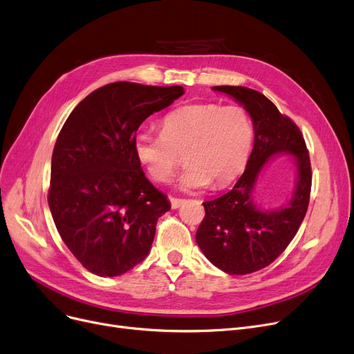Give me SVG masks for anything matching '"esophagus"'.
<instances>
[{
	"label": "esophagus",
	"mask_w": 354,
	"mask_h": 354,
	"mask_svg": "<svg viewBox=\"0 0 354 354\" xmlns=\"http://www.w3.org/2000/svg\"><path fill=\"white\" fill-rule=\"evenodd\" d=\"M169 201H171L172 208H179L183 203H185V199H182V198H175V196H169Z\"/></svg>",
	"instance_id": "esophagus-1"
}]
</instances>
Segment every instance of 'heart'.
Returning a JSON list of instances; mask_svg holds the SVG:
<instances>
[{
  "label": "heart",
  "instance_id": "b5f03b06",
  "mask_svg": "<svg viewBox=\"0 0 354 354\" xmlns=\"http://www.w3.org/2000/svg\"><path fill=\"white\" fill-rule=\"evenodd\" d=\"M252 142V118L241 105L194 104L169 113L162 120V133H137L134 151L149 176L160 183L172 179L185 155L188 166L179 187L195 191L209 182L221 188L236 179Z\"/></svg>",
  "mask_w": 354,
  "mask_h": 354
}]
</instances>
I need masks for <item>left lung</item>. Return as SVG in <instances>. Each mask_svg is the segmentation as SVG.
Listing matches in <instances>:
<instances>
[{"label":"left lung","instance_id":"left-lung-1","mask_svg":"<svg viewBox=\"0 0 354 354\" xmlns=\"http://www.w3.org/2000/svg\"><path fill=\"white\" fill-rule=\"evenodd\" d=\"M212 89L234 98L250 114L254 143L233 189L203 204L205 217L195 240L214 266L228 274H248L269 266L295 237L310 204V153L295 122L259 91L228 85ZM276 154L295 159L296 189L285 207L260 210L252 201V191L264 165Z\"/></svg>","mask_w":354,"mask_h":354}]
</instances>
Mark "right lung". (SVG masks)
Returning <instances> with one entry per match:
<instances>
[{
  "label": "right lung",
  "instance_id": "1",
  "mask_svg": "<svg viewBox=\"0 0 354 354\" xmlns=\"http://www.w3.org/2000/svg\"><path fill=\"white\" fill-rule=\"evenodd\" d=\"M182 86L104 85L71 113L53 149L49 208L81 265L120 276L150 252L167 196L145 176L134 151L142 122L183 95Z\"/></svg>",
  "mask_w": 354,
  "mask_h": 354
}]
</instances>
